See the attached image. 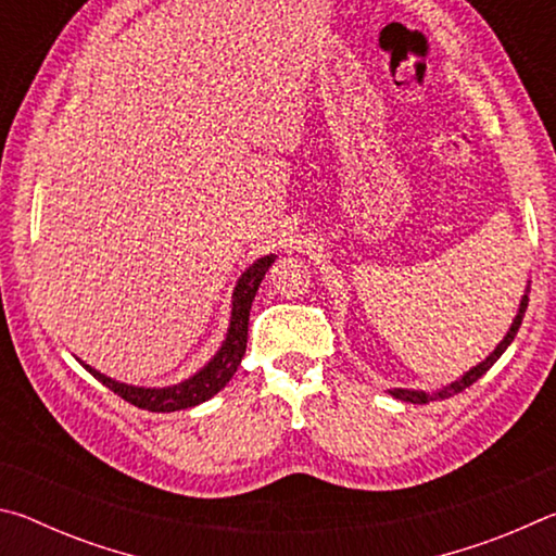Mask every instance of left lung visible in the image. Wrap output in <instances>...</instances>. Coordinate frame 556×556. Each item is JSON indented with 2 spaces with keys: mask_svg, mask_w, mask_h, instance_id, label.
<instances>
[{
  "mask_svg": "<svg viewBox=\"0 0 556 556\" xmlns=\"http://www.w3.org/2000/svg\"><path fill=\"white\" fill-rule=\"evenodd\" d=\"M527 294H530V285L525 287V294H522V299H520V308H517V316L513 318L510 331L505 333L503 341L495 345V351H493L491 355H488L483 363H478L476 368H470L468 372L460 375L458 380H454L451 384H446V388H441V390H437V392H425V390H402V388H394V390H390L392 397H394V400H402V402H412V404H427V402L446 400V397H451V394L464 392V390H466V388H470V384H473L478 378H483V375L493 368L497 357H501V355L507 351V345H510V343L515 341L517 331H520V324H522V316H525L527 301H530V299H527Z\"/></svg>",
  "mask_w": 556,
  "mask_h": 556,
  "instance_id": "8db88e82",
  "label": "left lung"
}]
</instances>
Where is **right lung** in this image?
Instances as JSON below:
<instances>
[{
    "label": "right lung",
    "mask_w": 556,
    "mask_h": 556,
    "mask_svg": "<svg viewBox=\"0 0 556 556\" xmlns=\"http://www.w3.org/2000/svg\"><path fill=\"white\" fill-rule=\"evenodd\" d=\"M271 262H275V255H265L257 262H252V265L242 271V277L232 289V312H230V326H228V333H225V341L218 348V353H215L211 361L205 363L199 372H193L188 380L166 384V388H137V384H127V382H117L108 378V375H102L100 370L90 368L88 363H83L80 357L78 363L92 375V378L100 380L115 394H119L122 400H127L129 404H135V407L147 409V412H178V409L195 407V404L211 400L213 394H218L225 384L232 380V375L238 372V365L242 363L244 348H248V324H250L252 299H255L262 279H265L267 269L271 267Z\"/></svg>",
    "instance_id": "obj_1"
}]
</instances>
